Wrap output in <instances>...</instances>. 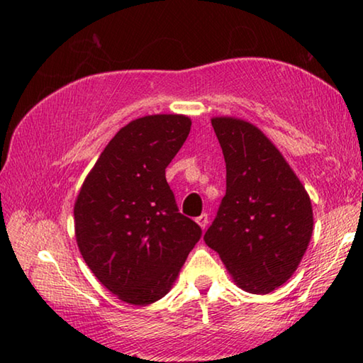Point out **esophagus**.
<instances>
[{"mask_svg": "<svg viewBox=\"0 0 363 363\" xmlns=\"http://www.w3.org/2000/svg\"><path fill=\"white\" fill-rule=\"evenodd\" d=\"M208 221H210V218H208V215H206V213H202V215H200V216L197 218L199 226L202 228V229H205L206 226H208Z\"/></svg>", "mask_w": 363, "mask_h": 363, "instance_id": "1", "label": "esophagus"}]
</instances>
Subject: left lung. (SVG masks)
<instances>
[{"instance_id": "8db88e82", "label": "left lung", "mask_w": 363, "mask_h": 363, "mask_svg": "<svg viewBox=\"0 0 363 363\" xmlns=\"http://www.w3.org/2000/svg\"><path fill=\"white\" fill-rule=\"evenodd\" d=\"M226 195L203 239L240 289L268 294L296 272L313 233L312 202L272 140L238 118H213Z\"/></svg>"}]
</instances>
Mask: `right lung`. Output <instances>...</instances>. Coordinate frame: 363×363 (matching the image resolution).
Masks as SVG:
<instances>
[{"label":"right lung","mask_w":363,"mask_h":363,"mask_svg":"<svg viewBox=\"0 0 363 363\" xmlns=\"http://www.w3.org/2000/svg\"><path fill=\"white\" fill-rule=\"evenodd\" d=\"M182 114L130 121L109 140L74 205L80 254L96 279L132 306L166 296L202 229L166 182L191 132Z\"/></svg>","instance_id":"add662e5"}]
</instances>
